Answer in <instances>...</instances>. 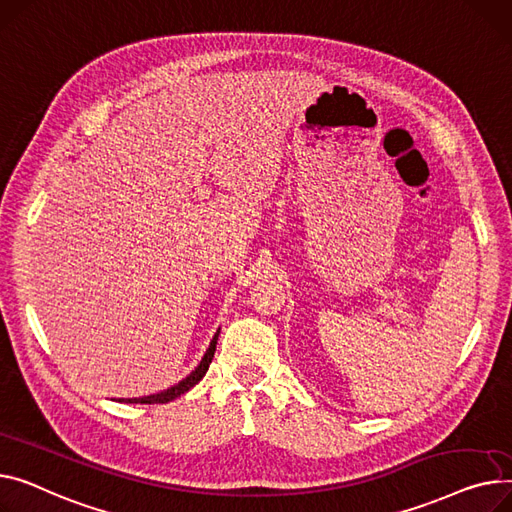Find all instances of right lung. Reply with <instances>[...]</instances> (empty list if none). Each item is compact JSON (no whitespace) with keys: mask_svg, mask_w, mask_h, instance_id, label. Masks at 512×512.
Wrapping results in <instances>:
<instances>
[{"mask_svg":"<svg viewBox=\"0 0 512 512\" xmlns=\"http://www.w3.org/2000/svg\"><path fill=\"white\" fill-rule=\"evenodd\" d=\"M217 339H219V333L215 335V339H213V341H210V347L206 349V353H204V357H202L200 366H198V368H196L188 378H184L182 382H177L175 386H171V388L163 390V393H159V395H150V397H142V399H126V403H148V405H153V403H169V401L177 399L179 395L188 393V390H190L194 384H198V382L202 380V376L206 374V370H208L210 362H213L215 349H217Z\"/></svg>","mask_w":512,"mask_h":512,"instance_id":"add662e5","label":"right lung"}]
</instances>
